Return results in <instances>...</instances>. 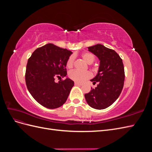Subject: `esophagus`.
Returning <instances> with one entry per match:
<instances>
[{"label":"esophagus","mask_w":152,"mask_h":152,"mask_svg":"<svg viewBox=\"0 0 152 152\" xmlns=\"http://www.w3.org/2000/svg\"><path fill=\"white\" fill-rule=\"evenodd\" d=\"M75 86H82V84L81 83H79V82H75Z\"/></svg>","instance_id":"obj_1"}]
</instances>
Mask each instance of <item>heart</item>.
<instances>
[{
    "label": "heart",
    "mask_w": 152,
    "mask_h": 152,
    "mask_svg": "<svg viewBox=\"0 0 152 152\" xmlns=\"http://www.w3.org/2000/svg\"><path fill=\"white\" fill-rule=\"evenodd\" d=\"M81 57L87 64L93 63L94 61V56L90 53H84L81 55ZM74 56L72 55L67 59L66 63V67L69 69L72 68L73 66V64H74ZM68 77L70 79L77 82H82L87 79H90L92 77V73L89 71L81 72L77 70H73L69 72Z\"/></svg>",
    "instance_id": "heart-1"
}]
</instances>
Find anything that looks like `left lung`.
I'll use <instances>...</instances> for the list:
<instances>
[{
    "mask_svg": "<svg viewBox=\"0 0 152 152\" xmlns=\"http://www.w3.org/2000/svg\"><path fill=\"white\" fill-rule=\"evenodd\" d=\"M88 50L100 61L98 74L91 80L98 84L84 96L91 107L103 110L115 102L123 89L125 73L122 59L114 50L102 44L89 47Z\"/></svg>",
    "mask_w": 152,
    "mask_h": 152,
    "instance_id": "8db88e82",
    "label": "left lung"
}]
</instances>
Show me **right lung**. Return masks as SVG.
<instances>
[{"label": "right lung", "instance_id": "1", "mask_svg": "<svg viewBox=\"0 0 152 152\" xmlns=\"http://www.w3.org/2000/svg\"><path fill=\"white\" fill-rule=\"evenodd\" d=\"M72 52L53 44L37 49L27 62L25 81L30 93L37 102L49 109L66 102L74 82L66 78L56 83V78L67 75L66 63Z\"/></svg>", "mask_w": 152, "mask_h": 152}]
</instances>
